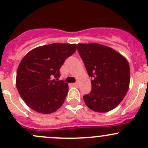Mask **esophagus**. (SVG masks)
<instances>
[{
    "mask_svg": "<svg viewBox=\"0 0 148 148\" xmlns=\"http://www.w3.org/2000/svg\"><path fill=\"white\" fill-rule=\"evenodd\" d=\"M79 82H75V83L73 84V85H74V86H78V85H79Z\"/></svg>",
    "mask_w": 148,
    "mask_h": 148,
    "instance_id": "obj_1",
    "label": "esophagus"
}]
</instances>
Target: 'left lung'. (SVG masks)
<instances>
[{"instance_id":"1","label":"left lung","mask_w":148,"mask_h":148,"mask_svg":"<svg viewBox=\"0 0 148 148\" xmlns=\"http://www.w3.org/2000/svg\"><path fill=\"white\" fill-rule=\"evenodd\" d=\"M77 49L91 80L90 94L83 96L91 110L108 112L119 105L130 85L128 62L112 48L98 43L77 45Z\"/></svg>"}]
</instances>
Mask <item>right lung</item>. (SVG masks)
Instances as JSON below:
<instances>
[{
	"mask_svg": "<svg viewBox=\"0 0 148 148\" xmlns=\"http://www.w3.org/2000/svg\"><path fill=\"white\" fill-rule=\"evenodd\" d=\"M76 50V44L53 43L37 47L23 57L17 70L15 84L31 109L49 114L62 106L69 86L54 78L60 77L62 65Z\"/></svg>",
	"mask_w": 148,
	"mask_h": 148,
	"instance_id": "1",
	"label": "right lung"
}]
</instances>
